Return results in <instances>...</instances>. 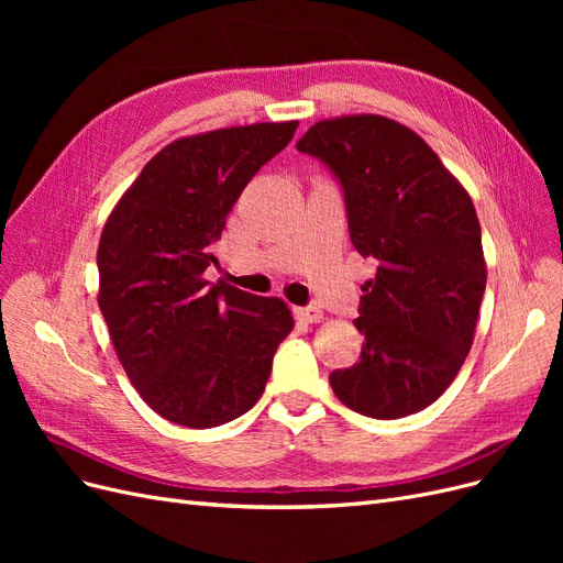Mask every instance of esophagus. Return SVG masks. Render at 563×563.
Here are the masks:
<instances>
[{"label": "esophagus", "instance_id": "1", "mask_svg": "<svg viewBox=\"0 0 563 563\" xmlns=\"http://www.w3.org/2000/svg\"><path fill=\"white\" fill-rule=\"evenodd\" d=\"M296 317L305 323H317L323 319V312L317 308V305H308V308H298Z\"/></svg>", "mask_w": 563, "mask_h": 563}]
</instances>
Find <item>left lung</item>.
<instances>
[{"mask_svg": "<svg viewBox=\"0 0 563 563\" xmlns=\"http://www.w3.org/2000/svg\"><path fill=\"white\" fill-rule=\"evenodd\" d=\"M296 150L338 180L350 240L376 265L354 319L360 362L331 373L335 397L378 420L418 413L472 347L486 291L474 203L420 135L378 114L319 122Z\"/></svg>", "mask_w": 563, "mask_h": 563, "instance_id": "obj_1", "label": "left lung"}]
</instances>
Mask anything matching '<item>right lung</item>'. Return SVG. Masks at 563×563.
I'll use <instances>...</instances> for the list:
<instances>
[{
	"instance_id": "right-lung-1",
	"label": "right lung",
	"mask_w": 563,
	"mask_h": 563,
	"mask_svg": "<svg viewBox=\"0 0 563 563\" xmlns=\"http://www.w3.org/2000/svg\"><path fill=\"white\" fill-rule=\"evenodd\" d=\"M298 122L251 124L166 145L119 199L98 244V305L150 408L207 430L261 399L294 317L279 298L207 282L228 213Z\"/></svg>"
}]
</instances>
